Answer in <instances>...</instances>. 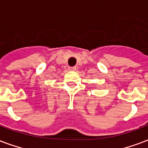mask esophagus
<instances>
[{
	"instance_id": "esophagus-1",
	"label": "esophagus",
	"mask_w": 148,
	"mask_h": 148,
	"mask_svg": "<svg viewBox=\"0 0 148 148\" xmlns=\"http://www.w3.org/2000/svg\"><path fill=\"white\" fill-rule=\"evenodd\" d=\"M75 69H76V67H75V66H73V67H69V70L75 71Z\"/></svg>"
}]
</instances>
